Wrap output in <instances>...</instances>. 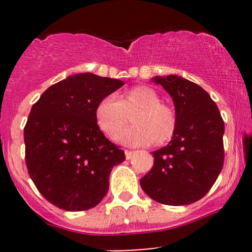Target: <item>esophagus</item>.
Here are the masks:
<instances>
[{
  "instance_id": "1",
  "label": "esophagus",
  "mask_w": 252,
  "mask_h": 252,
  "mask_svg": "<svg viewBox=\"0 0 252 252\" xmlns=\"http://www.w3.org/2000/svg\"><path fill=\"white\" fill-rule=\"evenodd\" d=\"M124 154H126V160H129V158H131V155L134 154V152H131V150H124Z\"/></svg>"
}]
</instances>
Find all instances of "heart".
Wrapping results in <instances>:
<instances>
[{"instance_id": "obj_1", "label": "heart", "mask_w": 252, "mask_h": 252, "mask_svg": "<svg viewBox=\"0 0 252 252\" xmlns=\"http://www.w3.org/2000/svg\"><path fill=\"white\" fill-rule=\"evenodd\" d=\"M129 116L134 126L118 135V140L128 146H156L168 142L178 126L174 108L161 102L154 89L138 85L118 97L106 96L98 102L94 118L98 128L108 137H116L128 123Z\"/></svg>"}]
</instances>
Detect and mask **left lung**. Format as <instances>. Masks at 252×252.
Wrapping results in <instances>:
<instances>
[{
	"label": "left lung",
	"instance_id": "left-lung-1",
	"mask_svg": "<svg viewBox=\"0 0 252 252\" xmlns=\"http://www.w3.org/2000/svg\"><path fill=\"white\" fill-rule=\"evenodd\" d=\"M173 98L178 126L172 141L153 152L154 164L141 187L160 204L180 206L207 194L224 164V121L198 84L178 76L155 77Z\"/></svg>",
	"mask_w": 252,
	"mask_h": 252
}]
</instances>
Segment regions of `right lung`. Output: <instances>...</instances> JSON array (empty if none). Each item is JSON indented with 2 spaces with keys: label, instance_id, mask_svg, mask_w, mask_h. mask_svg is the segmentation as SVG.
<instances>
[{
  "label": "right lung",
  "instance_id": "obj_1",
  "mask_svg": "<svg viewBox=\"0 0 252 252\" xmlns=\"http://www.w3.org/2000/svg\"><path fill=\"white\" fill-rule=\"evenodd\" d=\"M122 80L79 73L50 86L33 104L24 129L28 174L43 198L65 211L102 201L112 167L126 155L98 128L94 109Z\"/></svg>",
  "mask_w": 252,
  "mask_h": 252
}]
</instances>
